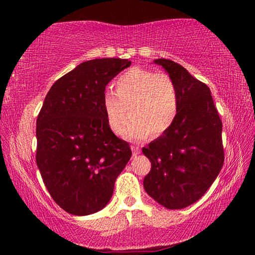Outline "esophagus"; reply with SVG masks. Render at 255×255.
<instances>
[{
  "label": "esophagus",
  "mask_w": 255,
  "mask_h": 255,
  "mask_svg": "<svg viewBox=\"0 0 255 255\" xmlns=\"http://www.w3.org/2000/svg\"><path fill=\"white\" fill-rule=\"evenodd\" d=\"M131 149H132V155L137 156L139 153H140V149H139V147H137V146H131Z\"/></svg>",
  "instance_id": "esophagus-1"
}]
</instances>
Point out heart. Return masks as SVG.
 <instances>
[{"label": "heart", "instance_id": "obj_1", "mask_svg": "<svg viewBox=\"0 0 255 255\" xmlns=\"http://www.w3.org/2000/svg\"><path fill=\"white\" fill-rule=\"evenodd\" d=\"M116 93L103 95V109L114 133H121L128 109L131 116L123 135L130 140H144L151 133L160 137L170 128L179 113L180 96L176 83L166 73L144 68L128 69L116 82Z\"/></svg>", "mask_w": 255, "mask_h": 255}]
</instances>
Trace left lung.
<instances>
[{
	"mask_svg": "<svg viewBox=\"0 0 255 255\" xmlns=\"http://www.w3.org/2000/svg\"><path fill=\"white\" fill-rule=\"evenodd\" d=\"M179 89L176 120L142 153L151 161L144 188L167 209H183L200 200L214 183L224 163L223 124L211 92L182 66L156 59Z\"/></svg>",
	"mask_w": 255,
	"mask_h": 255,
	"instance_id": "8db88e82",
	"label": "left lung"
}]
</instances>
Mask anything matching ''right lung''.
I'll use <instances>...</instances> for the list:
<instances>
[{
  "mask_svg": "<svg viewBox=\"0 0 255 255\" xmlns=\"http://www.w3.org/2000/svg\"><path fill=\"white\" fill-rule=\"evenodd\" d=\"M131 61L82 62L54 82L37 118L36 161L48 193L68 214L87 216L106 207L115 181L131 158L103 109L106 87Z\"/></svg>",
  "mask_w": 255,
  "mask_h": 255,
  "instance_id": "add662e5",
  "label": "right lung"
}]
</instances>
